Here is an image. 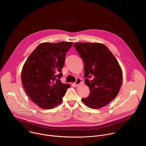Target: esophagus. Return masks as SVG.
Here are the masks:
<instances>
[{"instance_id":"esophagus-1","label":"esophagus","mask_w":146,"mask_h":146,"mask_svg":"<svg viewBox=\"0 0 146 146\" xmlns=\"http://www.w3.org/2000/svg\"><path fill=\"white\" fill-rule=\"evenodd\" d=\"M81 83V80L80 78H78L76 79V82H74V84L76 85V86H78V85H79Z\"/></svg>"}]
</instances>
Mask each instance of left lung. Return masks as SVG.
Returning a JSON list of instances; mask_svg holds the SVG:
<instances>
[{"mask_svg":"<svg viewBox=\"0 0 146 146\" xmlns=\"http://www.w3.org/2000/svg\"><path fill=\"white\" fill-rule=\"evenodd\" d=\"M74 46L84 62L85 83L90 94L82 98L93 109L107 106L119 92L123 81L121 68L108 48L99 43H74Z\"/></svg>","mask_w":146,"mask_h":146,"instance_id":"1","label":"left lung"}]
</instances>
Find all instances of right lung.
I'll return each mask as SVG.
<instances>
[{
    "label": "right lung",
    "mask_w": 146,
    "mask_h": 146,
    "mask_svg": "<svg viewBox=\"0 0 146 146\" xmlns=\"http://www.w3.org/2000/svg\"><path fill=\"white\" fill-rule=\"evenodd\" d=\"M72 42H44L39 44L29 56L22 70V82L30 99L43 109L60 104L68 84L60 78L66 53Z\"/></svg>",
    "instance_id": "obj_1"
}]
</instances>
